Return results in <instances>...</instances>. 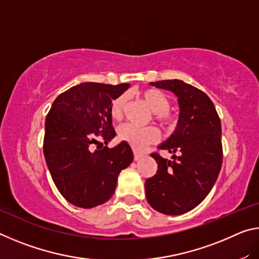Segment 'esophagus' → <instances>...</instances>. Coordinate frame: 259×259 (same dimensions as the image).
Wrapping results in <instances>:
<instances>
[{
  "instance_id": "1",
  "label": "esophagus",
  "mask_w": 259,
  "mask_h": 259,
  "mask_svg": "<svg viewBox=\"0 0 259 259\" xmlns=\"http://www.w3.org/2000/svg\"><path fill=\"white\" fill-rule=\"evenodd\" d=\"M142 156H143L142 153H139V152H137V151H135V152H134V159H135L136 161L139 160L140 157H142Z\"/></svg>"
}]
</instances>
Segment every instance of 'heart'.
<instances>
[{"mask_svg":"<svg viewBox=\"0 0 259 259\" xmlns=\"http://www.w3.org/2000/svg\"><path fill=\"white\" fill-rule=\"evenodd\" d=\"M142 97L146 100L154 112V119L166 129H171L176 124V116L170 111L171 102L169 96L163 91L154 88L142 91ZM128 103L126 95H120L114 98L109 105V114L113 120L119 121L124 115ZM117 137L122 142L128 143L135 150H143L144 147L155 143L160 137V133L155 126H138L133 123H125L117 129Z\"/></svg>","mask_w":259,"mask_h":259,"instance_id":"b5f03b06","label":"heart"}]
</instances>
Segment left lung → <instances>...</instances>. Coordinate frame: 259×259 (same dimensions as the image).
<instances>
[{
    "label": "left lung",
    "mask_w": 259,
    "mask_h": 259,
    "mask_svg": "<svg viewBox=\"0 0 259 259\" xmlns=\"http://www.w3.org/2000/svg\"><path fill=\"white\" fill-rule=\"evenodd\" d=\"M178 97L177 129L159 151L172 153L174 161L152 153L157 163L147 178V202L164 214H182L194 209L211 191L223 163L222 124L214 105L202 90L181 80L152 82Z\"/></svg>",
    "instance_id": "obj_1"
}]
</instances>
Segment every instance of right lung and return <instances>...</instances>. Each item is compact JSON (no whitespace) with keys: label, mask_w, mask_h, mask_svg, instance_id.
I'll return each mask as SVG.
<instances>
[{"label":"right lung","mask_w":259,"mask_h":259,"mask_svg":"<svg viewBox=\"0 0 259 259\" xmlns=\"http://www.w3.org/2000/svg\"><path fill=\"white\" fill-rule=\"evenodd\" d=\"M129 87L81 83L60 94L48 113L47 165L60 194L76 207L94 208L111 199L121 170L134 160L128 143L113 148L98 143L107 144L115 136L109 105ZM93 145H98L96 151Z\"/></svg>","instance_id":"right-lung-1"}]
</instances>
